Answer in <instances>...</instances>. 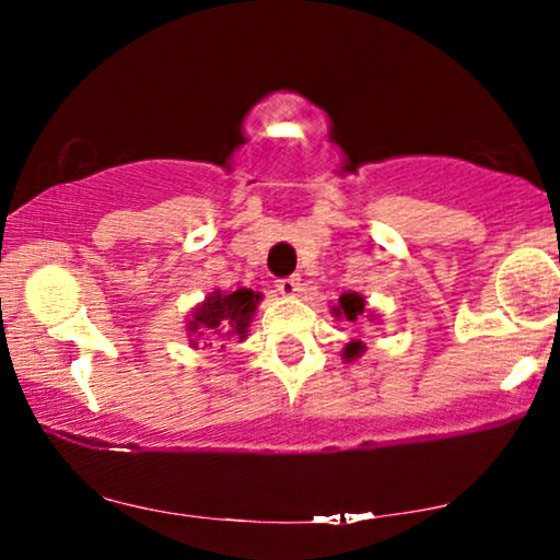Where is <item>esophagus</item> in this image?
<instances>
[{"instance_id": "34e87169", "label": "esophagus", "mask_w": 560, "mask_h": 560, "mask_svg": "<svg viewBox=\"0 0 560 560\" xmlns=\"http://www.w3.org/2000/svg\"><path fill=\"white\" fill-rule=\"evenodd\" d=\"M278 290H280V295H285V298H293V295H298V290H301V278H282V280H278Z\"/></svg>"}]
</instances>
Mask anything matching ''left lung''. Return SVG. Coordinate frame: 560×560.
<instances>
[{
  "instance_id": "obj_1",
  "label": "left lung",
  "mask_w": 560,
  "mask_h": 560,
  "mask_svg": "<svg viewBox=\"0 0 560 560\" xmlns=\"http://www.w3.org/2000/svg\"><path fill=\"white\" fill-rule=\"evenodd\" d=\"M331 313L336 318H347V320H351V324H354L357 318H370V320H377V313H374L370 305H366V298L364 295H359V293H354V290H347V293H341V298H339V303L334 305L331 308ZM364 343L359 341V339H351L347 347H343V351H341V359L343 362H354V359H359L364 354Z\"/></svg>"
}]
</instances>
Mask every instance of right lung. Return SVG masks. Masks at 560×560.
<instances>
[{
    "mask_svg": "<svg viewBox=\"0 0 560 560\" xmlns=\"http://www.w3.org/2000/svg\"><path fill=\"white\" fill-rule=\"evenodd\" d=\"M259 301H262V293H255L249 288H217L188 313V343L194 349H198V343H203V347L217 343V347L226 349V341H247Z\"/></svg>",
    "mask_w": 560,
    "mask_h": 560,
    "instance_id": "obj_1",
    "label": "right lung"
}]
</instances>
